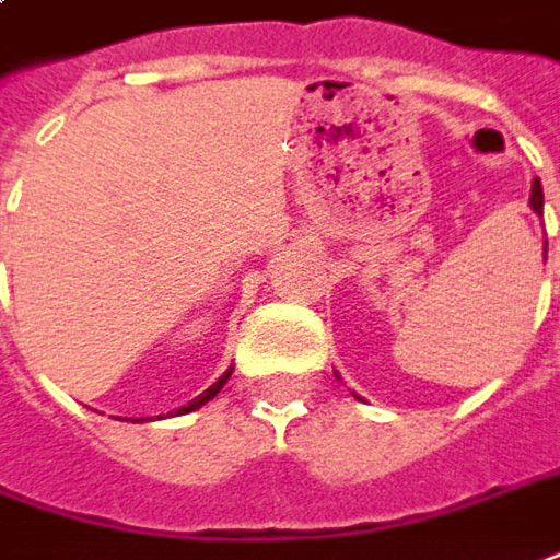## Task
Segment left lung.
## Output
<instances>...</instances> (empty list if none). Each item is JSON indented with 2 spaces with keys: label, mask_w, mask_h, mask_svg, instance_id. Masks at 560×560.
<instances>
[{
  "label": "left lung",
  "mask_w": 560,
  "mask_h": 560,
  "mask_svg": "<svg viewBox=\"0 0 560 560\" xmlns=\"http://www.w3.org/2000/svg\"><path fill=\"white\" fill-rule=\"evenodd\" d=\"M530 207H534V213L542 215V185H539V179H534V188H530Z\"/></svg>",
  "instance_id": "obj_1"
}]
</instances>
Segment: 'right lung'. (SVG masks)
Returning <instances> with one entry per match:
<instances>
[{"mask_svg": "<svg viewBox=\"0 0 560 560\" xmlns=\"http://www.w3.org/2000/svg\"><path fill=\"white\" fill-rule=\"evenodd\" d=\"M229 377H231V369H229V372H225V375L219 377V381H215V384H213V387H210V390H203V393H200V396H198V399H191V402H188V405H183V408H179V415H185V411H195V408H200V405H203V402H210V399H213L215 393H219V390H222V387H225V381H229Z\"/></svg>", "mask_w": 560, "mask_h": 560, "instance_id": "obj_1", "label": "right lung"}]
</instances>
